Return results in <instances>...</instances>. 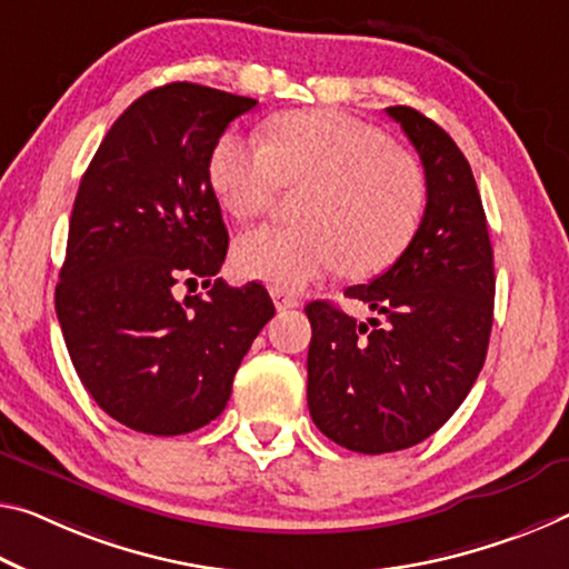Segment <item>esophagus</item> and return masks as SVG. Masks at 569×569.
I'll return each mask as SVG.
<instances>
[{
  "label": "esophagus",
  "mask_w": 569,
  "mask_h": 569,
  "mask_svg": "<svg viewBox=\"0 0 569 569\" xmlns=\"http://www.w3.org/2000/svg\"><path fill=\"white\" fill-rule=\"evenodd\" d=\"M270 296H273L276 309H281V311H286V309H299V306H301V301L296 299V296L286 293V291H278V288H273V291H270Z\"/></svg>",
  "instance_id": "esophagus-1"
}]
</instances>
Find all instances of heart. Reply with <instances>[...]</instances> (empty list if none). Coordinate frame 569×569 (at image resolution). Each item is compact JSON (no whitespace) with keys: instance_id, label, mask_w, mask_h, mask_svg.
I'll list each match as a JSON object with an SVG mask.
<instances>
[{"instance_id":"1","label":"heart","mask_w":569,"mask_h":569,"mask_svg":"<svg viewBox=\"0 0 569 569\" xmlns=\"http://www.w3.org/2000/svg\"><path fill=\"white\" fill-rule=\"evenodd\" d=\"M210 184L238 220L273 210L283 189H306L299 228H256L232 248L250 281L301 291L347 268L385 270L402 256L426 207V179L380 129L333 108L270 119L266 141L224 133L210 157Z\"/></svg>"}]
</instances>
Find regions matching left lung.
<instances>
[{
    "label": "left lung",
    "instance_id": "1",
    "mask_svg": "<svg viewBox=\"0 0 569 569\" xmlns=\"http://www.w3.org/2000/svg\"><path fill=\"white\" fill-rule=\"evenodd\" d=\"M426 169V212L402 256L347 288L380 319L327 301L311 321L309 412L341 448L377 456L418 446L458 410L479 377L493 323V248L471 164L410 106H390Z\"/></svg>",
    "mask_w": 569,
    "mask_h": 569
}]
</instances>
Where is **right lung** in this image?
<instances>
[{
    "label": "right lung",
    "instance_id": "right-lung-1",
    "mask_svg": "<svg viewBox=\"0 0 569 569\" xmlns=\"http://www.w3.org/2000/svg\"><path fill=\"white\" fill-rule=\"evenodd\" d=\"M256 98L169 83L116 119L80 179L56 311L98 408L149 436L218 418L242 357L273 319L260 283L214 278L228 256L210 157ZM211 291L177 300L173 286Z\"/></svg>",
    "mask_w": 569,
    "mask_h": 569
}]
</instances>
